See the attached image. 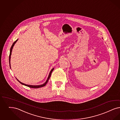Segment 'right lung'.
<instances>
[{"mask_svg":"<svg viewBox=\"0 0 120 120\" xmlns=\"http://www.w3.org/2000/svg\"><path fill=\"white\" fill-rule=\"evenodd\" d=\"M18 39H17L15 41L14 43H13V44H12V45H11V48L10 49V55H9V64H10V67L11 68V65H10V59H11V52H12V49H13V46H14V45H15V43L16 42V41H18ZM54 70V68H53L51 70V71H50V73H49V76H48V78H47V80H46V82L43 84H41V85H27V84H24V83H22V82H21L19 81L17 79V80H18V81H19V82H20L21 84H23V85H25V86H28V87H31V88H39V87H43V86H44L46 84H47V83L48 82V80H49V78H50V77L51 76V73H52V72L53 71V70Z\"/></svg>","mask_w":120,"mask_h":120,"instance_id":"obj_1","label":"right lung"}]
</instances>
